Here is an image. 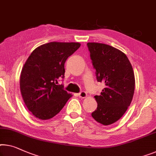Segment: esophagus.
Listing matches in <instances>:
<instances>
[{
  "mask_svg": "<svg viewBox=\"0 0 156 156\" xmlns=\"http://www.w3.org/2000/svg\"><path fill=\"white\" fill-rule=\"evenodd\" d=\"M78 96L80 97V98H85V97H87V93L84 91H82L80 92V93L78 94Z\"/></svg>",
  "mask_w": 156,
  "mask_h": 156,
  "instance_id": "obj_1",
  "label": "esophagus"
}]
</instances>
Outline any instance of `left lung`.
<instances>
[{
    "label": "left lung",
    "instance_id": "left-lung-1",
    "mask_svg": "<svg viewBox=\"0 0 156 156\" xmlns=\"http://www.w3.org/2000/svg\"><path fill=\"white\" fill-rule=\"evenodd\" d=\"M97 80L105 88L94 96L97 108L92 113L97 122L104 125L115 122L131 104L135 78L132 64L125 53L104 43H87Z\"/></svg>",
    "mask_w": 156,
    "mask_h": 156
}]
</instances>
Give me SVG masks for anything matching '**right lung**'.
<instances>
[{"mask_svg": "<svg viewBox=\"0 0 156 156\" xmlns=\"http://www.w3.org/2000/svg\"><path fill=\"white\" fill-rule=\"evenodd\" d=\"M79 43L50 42L36 48L28 57L20 75V91L32 115L48 120L63 108L71 94L57 84L64 77L67 58L80 48Z\"/></svg>", "mask_w": 156, "mask_h": 156, "instance_id": "right-lung-1", "label": "right lung"}]
</instances>
